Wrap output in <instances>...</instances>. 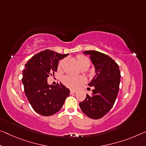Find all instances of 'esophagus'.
Wrapping results in <instances>:
<instances>
[{
	"mask_svg": "<svg viewBox=\"0 0 146 146\" xmlns=\"http://www.w3.org/2000/svg\"><path fill=\"white\" fill-rule=\"evenodd\" d=\"M77 92V91L76 90H70V94H75Z\"/></svg>",
	"mask_w": 146,
	"mask_h": 146,
	"instance_id": "obj_1",
	"label": "esophagus"
}]
</instances>
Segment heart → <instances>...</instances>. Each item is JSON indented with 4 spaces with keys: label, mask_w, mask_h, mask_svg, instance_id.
<instances>
[{
    "label": "heart",
    "mask_w": 146,
    "mask_h": 146,
    "mask_svg": "<svg viewBox=\"0 0 146 146\" xmlns=\"http://www.w3.org/2000/svg\"><path fill=\"white\" fill-rule=\"evenodd\" d=\"M77 60L79 66L83 67L84 66H90V62L89 59L82 55H78L77 56ZM64 62V60H61L58 62V68H61L62 66H63ZM85 81V78L83 77H76L73 75H66L63 77L62 79V82L63 84L66 86V87L69 88L71 89H77L81 85L82 83Z\"/></svg>",
    "instance_id": "obj_1"
}]
</instances>
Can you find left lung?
<instances>
[{
    "instance_id": "left-lung-1",
    "label": "left lung",
    "mask_w": 146,
    "mask_h": 146,
    "mask_svg": "<svg viewBox=\"0 0 146 146\" xmlns=\"http://www.w3.org/2000/svg\"><path fill=\"white\" fill-rule=\"evenodd\" d=\"M83 53L90 55L94 65L96 75L88 85L94 86L92 96L79 103L82 112L92 119H100L109 112L119 92L120 71L112 58L96 50H86Z\"/></svg>"
}]
</instances>
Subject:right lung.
<instances>
[{"label": "right lung", "instance_id": "1", "mask_svg": "<svg viewBox=\"0 0 146 146\" xmlns=\"http://www.w3.org/2000/svg\"><path fill=\"white\" fill-rule=\"evenodd\" d=\"M68 54L45 50L32 56L25 64L22 78L25 93L32 108L39 114H54L69 96L70 91L61 83L56 86L47 83L49 75L57 71L59 60Z\"/></svg>", "mask_w": 146, "mask_h": 146}]
</instances>
